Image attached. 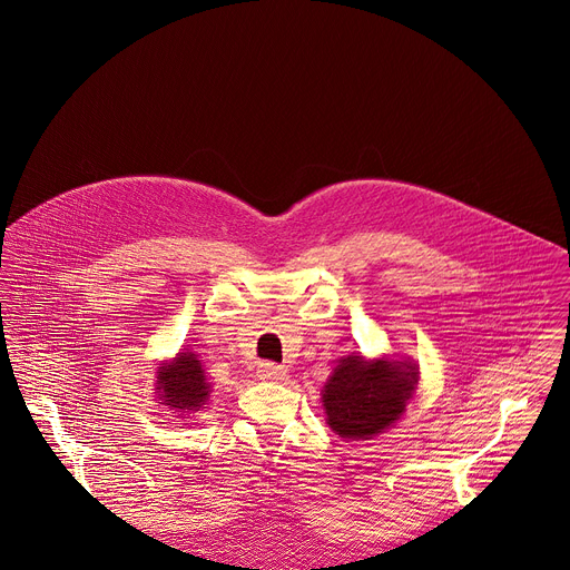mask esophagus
<instances>
[{
	"instance_id": "esophagus-1",
	"label": "esophagus",
	"mask_w": 570,
	"mask_h": 570,
	"mask_svg": "<svg viewBox=\"0 0 570 570\" xmlns=\"http://www.w3.org/2000/svg\"><path fill=\"white\" fill-rule=\"evenodd\" d=\"M258 377L261 380H267V382H281L287 377V368L285 366H278L274 362H263L258 366Z\"/></svg>"
}]
</instances>
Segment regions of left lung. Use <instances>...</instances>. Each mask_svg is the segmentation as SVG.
<instances>
[{"label":"left lung","instance_id":"8db88e82","mask_svg":"<svg viewBox=\"0 0 570 570\" xmlns=\"http://www.w3.org/2000/svg\"><path fill=\"white\" fill-rule=\"evenodd\" d=\"M416 382L410 360L342 357L323 389L326 423L346 441L371 439L402 419Z\"/></svg>","mask_w":570,"mask_h":570}]
</instances>
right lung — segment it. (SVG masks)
Wrapping results in <instances>:
<instances>
[{"instance_id":"right-lung-1","label":"right lung","mask_w":570,"mask_h":570,"mask_svg":"<svg viewBox=\"0 0 570 570\" xmlns=\"http://www.w3.org/2000/svg\"><path fill=\"white\" fill-rule=\"evenodd\" d=\"M160 404L177 410L193 412L206 404L210 397V384L206 382L202 362L195 353L184 351L173 362L158 368Z\"/></svg>"}]
</instances>
